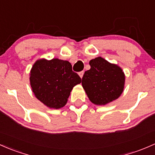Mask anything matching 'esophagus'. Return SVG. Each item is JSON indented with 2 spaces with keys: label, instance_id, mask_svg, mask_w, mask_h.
Returning <instances> with one entry per match:
<instances>
[{
  "label": "esophagus",
  "instance_id": "obj_1",
  "mask_svg": "<svg viewBox=\"0 0 155 155\" xmlns=\"http://www.w3.org/2000/svg\"><path fill=\"white\" fill-rule=\"evenodd\" d=\"M84 71H80L79 73H78V74H79V76L81 78H82L83 76H84Z\"/></svg>",
  "mask_w": 155,
  "mask_h": 155
}]
</instances>
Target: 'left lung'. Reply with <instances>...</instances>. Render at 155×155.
<instances>
[{
    "label": "left lung",
    "mask_w": 155,
    "mask_h": 155,
    "mask_svg": "<svg viewBox=\"0 0 155 155\" xmlns=\"http://www.w3.org/2000/svg\"><path fill=\"white\" fill-rule=\"evenodd\" d=\"M89 65L90 69L82 78V86L91 102L106 105L117 99L124 89L122 69L101 57L91 60Z\"/></svg>",
    "instance_id": "obj_1"
}]
</instances>
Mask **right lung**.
<instances>
[{
	"instance_id": "1",
	"label": "right lung",
	"mask_w": 155,
	"mask_h": 155,
	"mask_svg": "<svg viewBox=\"0 0 155 155\" xmlns=\"http://www.w3.org/2000/svg\"><path fill=\"white\" fill-rule=\"evenodd\" d=\"M29 80L35 97L47 107L56 109L64 107L73 87L81 82L70 63L58 58L38 60L31 68Z\"/></svg>"
}]
</instances>
